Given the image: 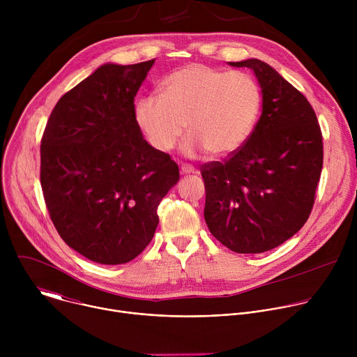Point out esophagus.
I'll return each mask as SVG.
<instances>
[{
	"instance_id": "1",
	"label": "esophagus",
	"mask_w": 357,
	"mask_h": 357,
	"mask_svg": "<svg viewBox=\"0 0 357 357\" xmlns=\"http://www.w3.org/2000/svg\"><path fill=\"white\" fill-rule=\"evenodd\" d=\"M197 171L192 167V165H182L181 167V174L182 175H192V174H196Z\"/></svg>"
}]
</instances>
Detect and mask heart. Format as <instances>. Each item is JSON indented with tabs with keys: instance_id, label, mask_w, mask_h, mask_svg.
<instances>
[{
	"instance_id": "heart-1",
	"label": "heart",
	"mask_w": 357,
	"mask_h": 357,
	"mask_svg": "<svg viewBox=\"0 0 357 357\" xmlns=\"http://www.w3.org/2000/svg\"><path fill=\"white\" fill-rule=\"evenodd\" d=\"M260 110L261 90L251 75L193 63L171 73L162 94L138 98L134 114L148 142L161 152H169L188 127L186 157L203 151L226 157L248 139Z\"/></svg>"
}]
</instances>
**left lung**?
Returning a JSON list of instances; mask_svg holds the SVG:
<instances>
[{
	"label": "left lung",
	"instance_id": "obj_1",
	"mask_svg": "<svg viewBox=\"0 0 357 357\" xmlns=\"http://www.w3.org/2000/svg\"><path fill=\"white\" fill-rule=\"evenodd\" d=\"M229 65L254 72L261 117L229 160L202 167L203 215L223 245L257 254L278 247L308 220L324 164L322 132L310 101L270 65Z\"/></svg>",
	"mask_w": 357,
	"mask_h": 357
}]
</instances>
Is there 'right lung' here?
Segmentation results:
<instances>
[{
    "mask_svg": "<svg viewBox=\"0 0 357 357\" xmlns=\"http://www.w3.org/2000/svg\"><path fill=\"white\" fill-rule=\"evenodd\" d=\"M155 59L105 63L63 94L40 142V185L63 241L106 266L135 259L154 237L178 165L142 137L134 98Z\"/></svg>",
    "mask_w": 357,
    "mask_h": 357,
    "instance_id": "obj_1",
    "label": "right lung"
}]
</instances>
